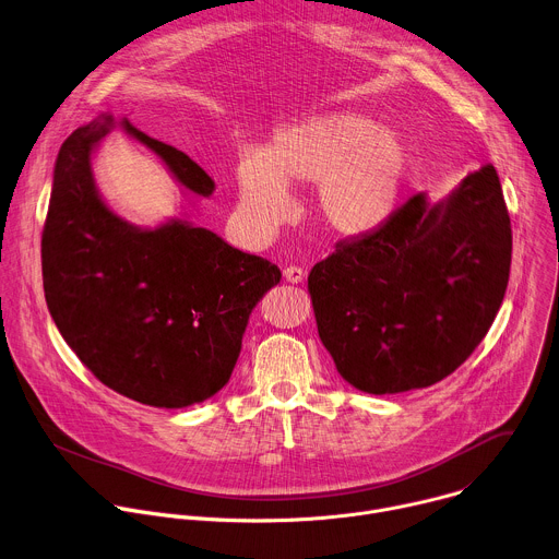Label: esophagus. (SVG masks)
<instances>
[{
	"mask_svg": "<svg viewBox=\"0 0 559 559\" xmlns=\"http://www.w3.org/2000/svg\"><path fill=\"white\" fill-rule=\"evenodd\" d=\"M284 280L290 284H301L304 282V271L299 266H286L284 269Z\"/></svg>",
	"mask_w": 559,
	"mask_h": 559,
	"instance_id": "esophagus-1",
	"label": "esophagus"
}]
</instances>
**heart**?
<instances>
[{
    "mask_svg": "<svg viewBox=\"0 0 559 559\" xmlns=\"http://www.w3.org/2000/svg\"><path fill=\"white\" fill-rule=\"evenodd\" d=\"M409 174V152L394 130L359 111H325L280 130L262 156L238 169V200L269 229L290 211L286 187L314 185V213L337 236H364L390 217Z\"/></svg>",
    "mask_w": 559,
    "mask_h": 559,
    "instance_id": "obj_1",
    "label": "heart"
}]
</instances>
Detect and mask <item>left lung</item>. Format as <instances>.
Instances as JSON below:
<instances>
[{"label":"left lung","mask_w":559,"mask_h":559,"mask_svg":"<svg viewBox=\"0 0 559 559\" xmlns=\"http://www.w3.org/2000/svg\"><path fill=\"white\" fill-rule=\"evenodd\" d=\"M509 269L511 219L500 178L485 165L436 202L412 195L312 266L319 340L361 392L433 385L485 340Z\"/></svg>","instance_id":"1"}]
</instances>
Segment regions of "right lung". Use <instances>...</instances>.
<instances>
[{"instance_id": "right-lung-1", "label": "right lung", "mask_w": 559, "mask_h": 559, "mask_svg": "<svg viewBox=\"0 0 559 559\" xmlns=\"http://www.w3.org/2000/svg\"><path fill=\"white\" fill-rule=\"evenodd\" d=\"M111 130L154 152L191 195L215 182L180 150L103 111L61 145L41 238L48 310L107 388L154 407H189L231 379L258 301L282 271L217 234L171 217L139 227L100 195L92 158Z\"/></svg>"}]
</instances>
